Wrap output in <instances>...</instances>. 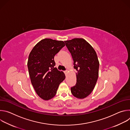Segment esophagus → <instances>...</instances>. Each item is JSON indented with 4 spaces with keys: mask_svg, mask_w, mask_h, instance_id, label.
<instances>
[{
    "mask_svg": "<svg viewBox=\"0 0 130 130\" xmlns=\"http://www.w3.org/2000/svg\"><path fill=\"white\" fill-rule=\"evenodd\" d=\"M64 73H65V74H67V73H68V71H67V70H66V71H64Z\"/></svg>",
    "mask_w": 130,
    "mask_h": 130,
    "instance_id": "34e87169",
    "label": "esophagus"
}]
</instances>
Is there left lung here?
<instances>
[{"mask_svg":"<svg viewBox=\"0 0 130 130\" xmlns=\"http://www.w3.org/2000/svg\"><path fill=\"white\" fill-rule=\"evenodd\" d=\"M77 70V83L71 88L73 96L84 99L93 90L99 76V62L97 53L84 39L75 38L64 41Z\"/></svg>","mask_w":130,"mask_h":130,"instance_id":"obj_1","label":"left lung"}]
</instances>
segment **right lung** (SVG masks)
<instances>
[{
    "mask_svg": "<svg viewBox=\"0 0 130 130\" xmlns=\"http://www.w3.org/2000/svg\"><path fill=\"white\" fill-rule=\"evenodd\" d=\"M65 45L62 41L45 39L37 43L29 54L27 65L31 82L36 94L44 100L55 96L65 79L64 73L54 67V55Z\"/></svg>",
    "mask_w": 130,
    "mask_h": 130,
    "instance_id": "add662e5",
    "label": "right lung"
}]
</instances>
